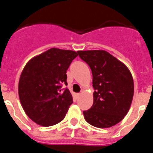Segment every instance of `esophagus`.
Wrapping results in <instances>:
<instances>
[{
  "label": "esophagus",
  "mask_w": 153,
  "mask_h": 153,
  "mask_svg": "<svg viewBox=\"0 0 153 153\" xmlns=\"http://www.w3.org/2000/svg\"><path fill=\"white\" fill-rule=\"evenodd\" d=\"M80 96H81L80 93H76V98H79Z\"/></svg>",
  "instance_id": "1"
}]
</instances>
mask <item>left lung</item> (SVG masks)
<instances>
[{
  "instance_id": "left-lung-1",
  "label": "left lung",
  "mask_w": 153,
  "mask_h": 153,
  "mask_svg": "<svg viewBox=\"0 0 153 153\" xmlns=\"http://www.w3.org/2000/svg\"><path fill=\"white\" fill-rule=\"evenodd\" d=\"M93 75V104L83 111L86 121L97 128H109L120 123L132 103L134 83L124 63L105 51H78Z\"/></svg>"
}]
</instances>
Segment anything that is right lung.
Wrapping results in <instances>:
<instances>
[{
  "instance_id": "right-lung-1",
  "label": "right lung",
  "mask_w": 153,
  "mask_h": 153,
  "mask_svg": "<svg viewBox=\"0 0 153 153\" xmlns=\"http://www.w3.org/2000/svg\"><path fill=\"white\" fill-rule=\"evenodd\" d=\"M78 53L51 48L32 58L26 64L19 80L21 105L36 124L51 126L61 122L73 97L67 88V70Z\"/></svg>"
}]
</instances>
